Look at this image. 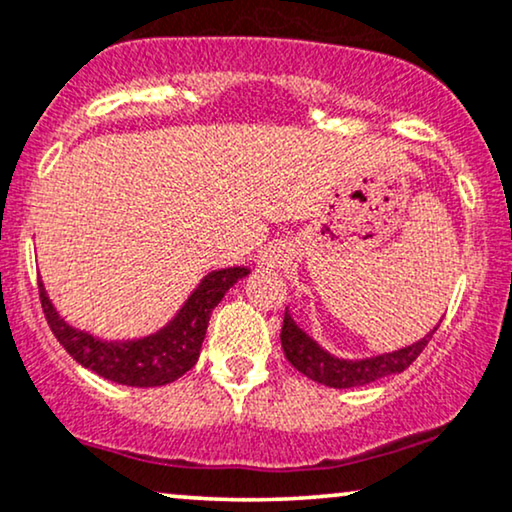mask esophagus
Returning <instances> with one entry per match:
<instances>
[{"label":"esophagus","instance_id":"esophagus-1","mask_svg":"<svg viewBox=\"0 0 512 512\" xmlns=\"http://www.w3.org/2000/svg\"><path fill=\"white\" fill-rule=\"evenodd\" d=\"M278 264H283V250H278V248H269L267 252H264L262 255V267H278Z\"/></svg>","mask_w":512,"mask_h":512}]
</instances>
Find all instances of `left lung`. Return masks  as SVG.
<instances>
[{"label": "left lung", "instance_id": "1", "mask_svg": "<svg viewBox=\"0 0 512 512\" xmlns=\"http://www.w3.org/2000/svg\"><path fill=\"white\" fill-rule=\"evenodd\" d=\"M438 330V325L433 327L428 335H424L419 342L410 346H403L398 351L379 353V356L370 358H337L330 351H325L316 339L306 335L295 320H292L290 311L285 309L283 318V330H281V344L285 358L290 360V365L295 367L318 384L330 386V388H356L367 386L372 381H379L391 374H400L407 370L421 351L426 349V344L431 342L433 332Z\"/></svg>", "mask_w": 512, "mask_h": 512}]
</instances>
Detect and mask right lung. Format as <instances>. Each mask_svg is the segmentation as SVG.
Masks as SVG:
<instances>
[{
    "instance_id": "right-lung-1",
    "label": "right lung",
    "mask_w": 512,
    "mask_h": 512,
    "mask_svg": "<svg viewBox=\"0 0 512 512\" xmlns=\"http://www.w3.org/2000/svg\"><path fill=\"white\" fill-rule=\"evenodd\" d=\"M248 274L250 269L245 267L210 271L201 278V283L180 306L173 320H168L161 330L147 337L121 339V342L100 339L65 323V318H60L56 306L46 295L42 281H39V299H42L44 316L49 320L53 335L79 365L114 384L138 388L166 386L196 365L201 344L206 339L210 313L222 302L224 292Z\"/></svg>"
}]
</instances>
